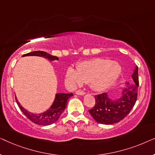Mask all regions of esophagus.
<instances>
[{
  "instance_id": "1",
  "label": "esophagus",
  "mask_w": 155,
  "mask_h": 155,
  "mask_svg": "<svg viewBox=\"0 0 155 155\" xmlns=\"http://www.w3.org/2000/svg\"><path fill=\"white\" fill-rule=\"evenodd\" d=\"M75 93L78 95H84V94H85V92H84L83 90H77V91H76Z\"/></svg>"
}]
</instances>
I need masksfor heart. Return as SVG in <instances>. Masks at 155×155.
Returning a JSON list of instances; mask_svg holds the SVG:
<instances>
[{
	"instance_id": "heart-1",
	"label": "heart",
	"mask_w": 155,
	"mask_h": 155,
	"mask_svg": "<svg viewBox=\"0 0 155 155\" xmlns=\"http://www.w3.org/2000/svg\"><path fill=\"white\" fill-rule=\"evenodd\" d=\"M121 72L118 63L104 58L82 61L78 68L69 67L66 77L71 86L76 87L83 82H90L95 91H103L111 86Z\"/></svg>"
}]
</instances>
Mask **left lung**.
I'll use <instances>...</instances> for the list:
<instances>
[{"label":"left lung","instance_id":"left-lung-1","mask_svg":"<svg viewBox=\"0 0 155 155\" xmlns=\"http://www.w3.org/2000/svg\"><path fill=\"white\" fill-rule=\"evenodd\" d=\"M133 81L128 82L121 97L111 100L107 93L95 95L94 107L89 110L92 118L101 124H114L120 121L130 113L137 100L139 86L138 68L135 67L132 75Z\"/></svg>","mask_w":155,"mask_h":155}]
</instances>
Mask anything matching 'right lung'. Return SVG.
Segmentation results:
<instances>
[{"instance_id":"right-lung-1","label":"right lung","mask_w":155,"mask_h":155,"mask_svg":"<svg viewBox=\"0 0 155 155\" xmlns=\"http://www.w3.org/2000/svg\"><path fill=\"white\" fill-rule=\"evenodd\" d=\"M37 56L44 57V58L48 59V61H52L55 60H58V58L56 56H52L49 54H47L46 52L41 51H36L30 52L28 54H24L22 56ZM73 93L71 94H64V93H58L56 94V98L54 99V103L51 105L49 109L47 111H46L44 113H41L39 114H35L33 113H30L29 111H27L26 109H25L15 97V100L18 103V104L22 111V113L31 120V122L35 123L38 125H42V126H48L54 124L57 121L61 114L64 111L67 106V101L69 97L73 96Z\"/></svg>"}]
</instances>
